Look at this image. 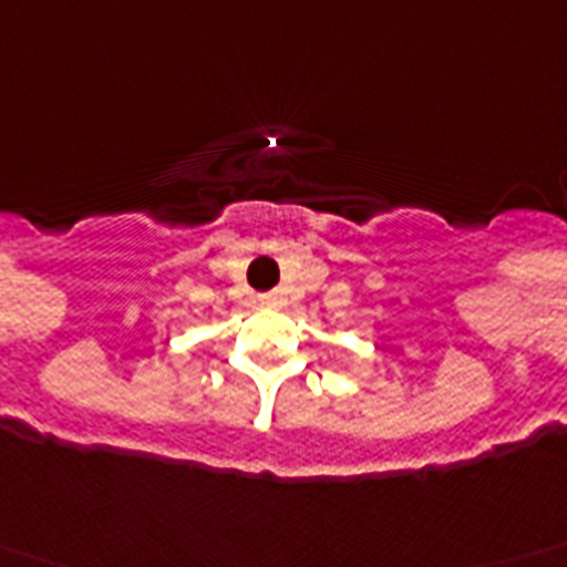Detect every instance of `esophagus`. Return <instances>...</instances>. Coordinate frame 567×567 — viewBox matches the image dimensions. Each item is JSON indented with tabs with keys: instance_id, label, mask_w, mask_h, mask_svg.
<instances>
[{
	"instance_id": "34e87169",
	"label": "esophagus",
	"mask_w": 567,
	"mask_h": 567,
	"mask_svg": "<svg viewBox=\"0 0 567 567\" xmlns=\"http://www.w3.org/2000/svg\"><path fill=\"white\" fill-rule=\"evenodd\" d=\"M264 300H267V303H270V297H264Z\"/></svg>"
}]
</instances>
